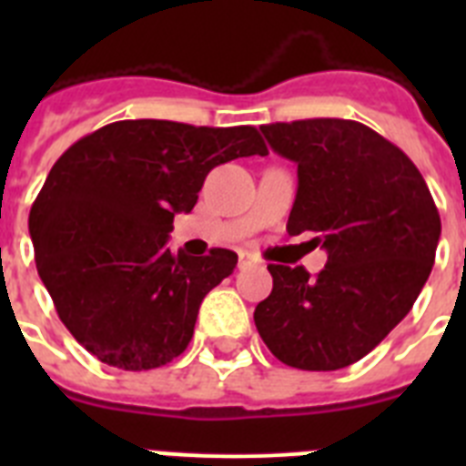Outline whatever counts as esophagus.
<instances>
[{"label": "esophagus", "instance_id": "obj_1", "mask_svg": "<svg viewBox=\"0 0 466 466\" xmlns=\"http://www.w3.org/2000/svg\"><path fill=\"white\" fill-rule=\"evenodd\" d=\"M252 263H257V258L242 252L240 254V261H238V268H247V266H252Z\"/></svg>", "mask_w": 466, "mask_h": 466}]
</instances>
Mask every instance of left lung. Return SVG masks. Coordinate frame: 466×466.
Segmentation results:
<instances>
[{
  "instance_id": "left-lung-1",
  "label": "left lung",
  "mask_w": 466,
  "mask_h": 466,
  "mask_svg": "<svg viewBox=\"0 0 466 466\" xmlns=\"http://www.w3.org/2000/svg\"><path fill=\"white\" fill-rule=\"evenodd\" d=\"M261 133L299 166L289 236L310 230L329 257L315 278L270 263L273 291L254 324L282 364L345 369L409 315L434 266L441 217L413 160L364 123L306 118Z\"/></svg>"
}]
</instances>
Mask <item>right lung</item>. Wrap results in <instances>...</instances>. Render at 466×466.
Here are the masks:
<instances>
[{"instance_id":"add662e5","label":"right lung","mask_w":466,"mask_h":466,"mask_svg":"<svg viewBox=\"0 0 466 466\" xmlns=\"http://www.w3.org/2000/svg\"><path fill=\"white\" fill-rule=\"evenodd\" d=\"M268 149L252 126L116 121L74 142L30 209L36 270L74 339L123 371L187 350L205 296L238 254L170 252L175 214L191 212L212 167Z\"/></svg>"}]
</instances>
